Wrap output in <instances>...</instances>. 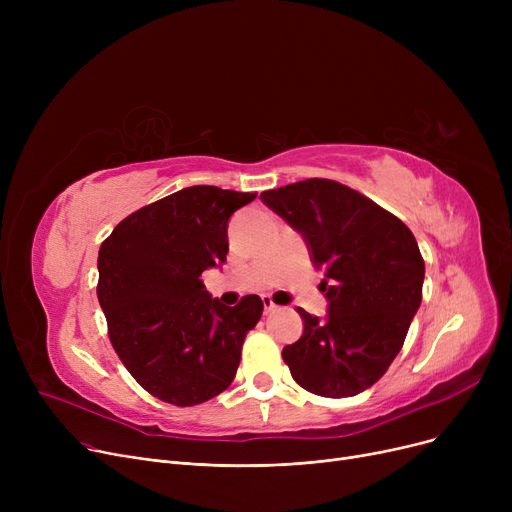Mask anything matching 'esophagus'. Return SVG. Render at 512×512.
Returning <instances> with one entry per match:
<instances>
[{"label": "esophagus", "mask_w": 512, "mask_h": 512, "mask_svg": "<svg viewBox=\"0 0 512 512\" xmlns=\"http://www.w3.org/2000/svg\"><path fill=\"white\" fill-rule=\"evenodd\" d=\"M261 301H263V313L267 315V313H272V311H276V303H274V299L272 297H267V294H265V297H261Z\"/></svg>", "instance_id": "obj_1"}]
</instances>
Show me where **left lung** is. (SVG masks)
Wrapping results in <instances>:
<instances>
[{
    "label": "left lung",
    "instance_id": "1",
    "mask_svg": "<svg viewBox=\"0 0 512 512\" xmlns=\"http://www.w3.org/2000/svg\"><path fill=\"white\" fill-rule=\"evenodd\" d=\"M261 199L297 228L324 267V321L299 309L305 332L284 346L292 380L311 394L344 398L378 382L405 344L423 297L425 263L413 232L351 186L309 178Z\"/></svg>",
    "mask_w": 512,
    "mask_h": 512
}]
</instances>
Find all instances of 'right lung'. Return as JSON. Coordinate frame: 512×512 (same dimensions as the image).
<instances>
[{"label": "right lung", "mask_w": 512, "mask_h": 512, "mask_svg": "<svg viewBox=\"0 0 512 512\" xmlns=\"http://www.w3.org/2000/svg\"><path fill=\"white\" fill-rule=\"evenodd\" d=\"M257 193L188 186L149 203L101 242L97 299L116 355L151 396L195 407L224 392L263 301L211 299L201 274L228 255L230 215Z\"/></svg>", "instance_id": "add662e5"}]
</instances>
